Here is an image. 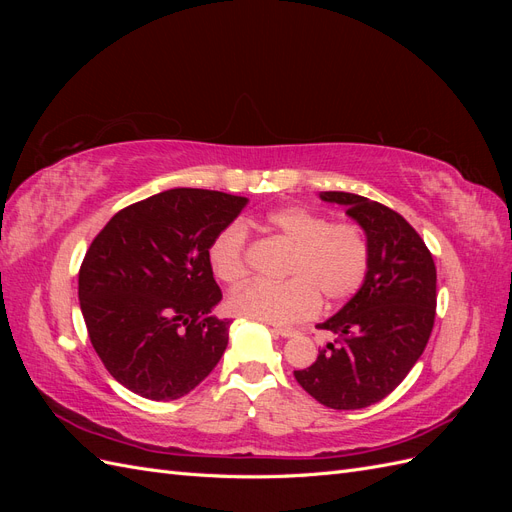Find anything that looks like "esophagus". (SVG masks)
<instances>
[{
	"label": "esophagus",
	"mask_w": 512,
	"mask_h": 512,
	"mask_svg": "<svg viewBox=\"0 0 512 512\" xmlns=\"http://www.w3.org/2000/svg\"><path fill=\"white\" fill-rule=\"evenodd\" d=\"M273 333H275V335H282V337H292V335H297V331H294V329H288V327H273Z\"/></svg>",
	"instance_id": "esophagus-1"
}]
</instances>
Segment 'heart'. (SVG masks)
<instances>
[{
	"label": "heart",
	"instance_id": "heart-1",
	"mask_svg": "<svg viewBox=\"0 0 512 512\" xmlns=\"http://www.w3.org/2000/svg\"><path fill=\"white\" fill-rule=\"evenodd\" d=\"M267 226L286 239L292 254L286 282L256 280L230 294V314L271 324H290L318 312L320 297L329 303L350 299L369 269L365 232L346 222L331 224L327 215L305 207H284L267 215ZM247 230L241 222L224 226L209 243L207 258L213 275L237 286L245 273Z\"/></svg>",
	"mask_w": 512,
	"mask_h": 512
}]
</instances>
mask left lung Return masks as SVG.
<instances>
[{"instance_id": "left-lung-1", "label": "left lung", "mask_w": 512, "mask_h": 512, "mask_svg": "<svg viewBox=\"0 0 512 512\" xmlns=\"http://www.w3.org/2000/svg\"><path fill=\"white\" fill-rule=\"evenodd\" d=\"M346 207L369 243L365 282L318 329L337 335L294 378L322 406L359 410L378 404L408 376L429 342L436 318V265L401 215L365 196L320 192Z\"/></svg>"}]
</instances>
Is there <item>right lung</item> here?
I'll list each match as a JSON object with an SVG mask.
<instances>
[{
	"mask_svg": "<svg viewBox=\"0 0 512 512\" xmlns=\"http://www.w3.org/2000/svg\"><path fill=\"white\" fill-rule=\"evenodd\" d=\"M247 198L175 188L115 213L89 245L79 301L91 346L132 393L170 401L188 395L220 363L230 320L213 316L211 239Z\"/></svg>",
	"mask_w": 512,
	"mask_h": 512,
	"instance_id": "add662e5",
	"label": "right lung"
}]
</instances>
